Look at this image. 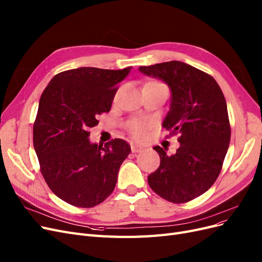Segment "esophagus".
I'll return each mask as SVG.
<instances>
[{"label": "esophagus", "instance_id": "34e87169", "mask_svg": "<svg viewBox=\"0 0 262 262\" xmlns=\"http://www.w3.org/2000/svg\"><path fill=\"white\" fill-rule=\"evenodd\" d=\"M130 149H132L133 153H138L143 150V148L141 146H139V144H136V143H130Z\"/></svg>", "mask_w": 262, "mask_h": 262}]
</instances>
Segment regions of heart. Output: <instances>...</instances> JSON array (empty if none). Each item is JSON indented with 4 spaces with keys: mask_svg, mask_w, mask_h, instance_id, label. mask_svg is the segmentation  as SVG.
Here are the masks:
<instances>
[{
    "mask_svg": "<svg viewBox=\"0 0 262 262\" xmlns=\"http://www.w3.org/2000/svg\"><path fill=\"white\" fill-rule=\"evenodd\" d=\"M148 84H152V85H156V86H165L163 83L157 82V81L148 83ZM148 127H149V125L146 122H143L141 120H133L129 124V133L134 138L141 139V138L146 136Z\"/></svg>",
    "mask_w": 262,
    "mask_h": 262,
    "instance_id": "1",
    "label": "heart"
}]
</instances>
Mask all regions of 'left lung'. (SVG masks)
I'll return each instance as SVG.
<instances>
[{
	"mask_svg": "<svg viewBox=\"0 0 262 262\" xmlns=\"http://www.w3.org/2000/svg\"><path fill=\"white\" fill-rule=\"evenodd\" d=\"M171 90L170 110L163 127L179 135L180 147L168 156L154 147L161 159L148 183L158 195L181 204L205 193L217 180L230 144L231 127L226 98L211 75L181 61L140 67Z\"/></svg>",
	"mask_w": 262,
	"mask_h": 262,
	"instance_id": "left-lung-1",
	"label": "left lung"
}]
</instances>
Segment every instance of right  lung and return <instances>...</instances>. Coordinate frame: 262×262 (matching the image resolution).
Segmentation results:
<instances>
[{"label":"right lung","instance_id":"obj_1","mask_svg":"<svg viewBox=\"0 0 262 262\" xmlns=\"http://www.w3.org/2000/svg\"><path fill=\"white\" fill-rule=\"evenodd\" d=\"M130 71L83 67L56 74L44 90L33 124L40 170L54 194L76 207L91 208L113 192L130 147L115 138L91 143V127L108 113L119 83Z\"/></svg>","mask_w":262,"mask_h":262}]
</instances>
